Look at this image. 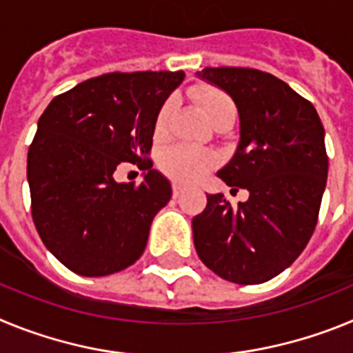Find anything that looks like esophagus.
<instances>
[{
    "label": "esophagus",
    "instance_id": "esophagus-1",
    "mask_svg": "<svg viewBox=\"0 0 353 353\" xmlns=\"http://www.w3.org/2000/svg\"><path fill=\"white\" fill-rule=\"evenodd\" d=\"M182 192H183V187L180 185L179 182H174L173 183V196H174V198H179V196L182 194Z\"/></svg>",
    "mask_w": 353,
    "mask_h": 353
}]
</instances>
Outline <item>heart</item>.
Masks as SVG:
<instances>
[{
    "instance_id": "heart-1",
    "label": "heart",
    "mask_w": 353,
    "mask_h": 353,
    "mask_svg": "<svg viewBox=\"0 0 353 353\" xmlns=\"http://www.w3.org/2000/svg\"><path fill=\"white\" fill-rule=\"evenodd\" d=\"M194 99L201 105L203 113L214 123L217 118L224 114H235V104L228 93L219 88H199L194 92ZM171 117V104L166 102L159 109L155 118V134H162L168 127ZM219 164V155L207 148H198L191 145H173L166 148L161 155L162 170L170 174L171 179L182 183L198 182Z\"/></svg>"
}]
</instances>
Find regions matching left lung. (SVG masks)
<instances>
[{
    "mask_svg": "<svg viewBox=\"0 0 353 353\" xmlns=\"http://www.w3.org/2000/svg\"><path fill=\"white\" fill-rule=\"evenodd\" d=\"M198 76L239 109V148L217 174L249 199L233 207L207 194L192 219L194 248L226 281L260 285L297 260L316 228L329 171L325 130L314 105L269 72L205 67Z\"/></svg>",
    "mask_w": 353,
    "mask_h": 353,
    "instance_id": "obj_1",
    "label": "left lung"
}]
</instances>
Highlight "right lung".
Here are the masks:
<instances>
[{"mask_svg": "<svg viewBox=\"0 0 353 353\" xmlns=\"http://www.w3.org/2000/svg\"><path fill=\"white\" fill-rule=\"evenodd\" d=\"M179 72H111L56 95L28 150L31 217L43 245L72 272H120L145 251L171 185L150 159L155 118ZM123 161L147 171L118 184Z\"/></svg>", "mask_w": 353, "mask_h": 353, "instance_id": "obj_1", "label": "right lung"}]
</instances>
